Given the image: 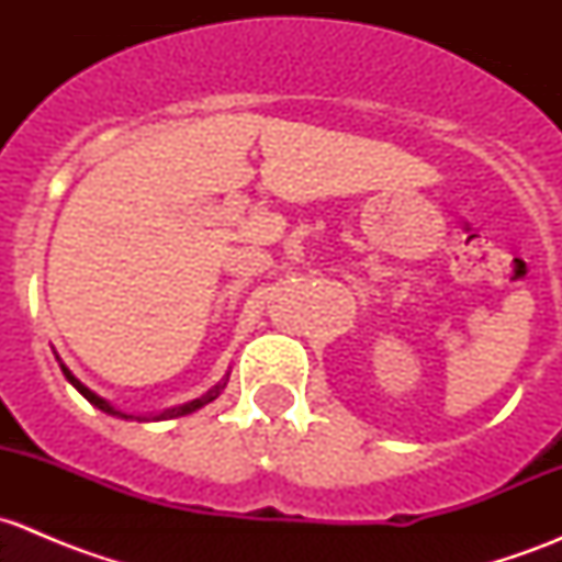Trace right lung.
<instances>
[{
    "label": "right lung",
    "mask_w": 562,
    "mask_h": 562,
    "mask_svg": "<svg viewBox=\"0 0 562 562\" xmlns=\"http://www.w3.org/2000/svg\"><path fill=\"white\" fill-rule=\"evenodd\" d=\"M61 372H65V378H67V381H70L72 386H76L78 391H81V394L87 396V400L92 402L94 407H100V411H103V413H111V416H119V418H133V416H127V413H119V411H113V407L108 405V402L103 400V396H98V394H94V391H89L87 386H83V383L78 381V378L72 375V372L67 370L65 364H61ZM225 383H228V378H225L223 383H217V386H214L212 391H206V394H203L201 400H192V402H187V405H181V407H173V411H166V413H160V416H155V418H176V416H187V413L198 411V407H203V405H209V402H212V400H217V396H220V391L225 389Z\"/></svg>",
    "instance_id": "right-lung-1"
}]
</instances>
